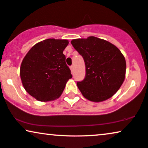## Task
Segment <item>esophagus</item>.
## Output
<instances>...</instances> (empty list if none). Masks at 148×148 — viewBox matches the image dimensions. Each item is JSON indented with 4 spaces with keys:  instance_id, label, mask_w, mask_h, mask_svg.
Listing matches in <instances>:
<instances>
[{
    "instance_id": "34e87169",
    "label": "esophagus",
    "mask_w": 148,
    "mask_h": 148,
    "mask_svg": "<svg viewBox=\"0 0 148 148\" xmlns=\"http://www.w3.org/2000/svg\"><path fill=\"white\" fill-rule=\"evenodd\" d=\"M70 70H71V72H72V73H73V72H74V65H72V66H70Z\"/></svg>"
}]
</instances>
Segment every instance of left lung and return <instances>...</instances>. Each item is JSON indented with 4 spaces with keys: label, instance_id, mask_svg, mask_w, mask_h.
<instances>
[{
    "label": "left lung",
    "instance_id": "obj_1",
    "mask_svg": "<svg viewBox=\"0 0 148 148\" xmlns=\"http://www.w3.org/2000/svg\"><path fill=\"white\" fill-rule=\"evenodd\" d=\"M71 44L85 63V78L77 82L83 96L96 102L111 98L126 75V60L120 50L111 43L93 36L73 40Z\"/></svg>",
    "mask_w": 148,
    "mask_h": 148
}]
</instances>
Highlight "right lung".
Returning <instances> with one entry per match:
<instances>
[{"label":"right lung","mask_w":148,"mask_h":148,"mask_svg":"<svg viewBox=\"0 0 148 148\" xmlns=\"http://www.w3.org/2000/svg\"><path fill=\"white\" fill-rule=\"evenodd\" d=\"M69 42L47 39L30 49L20 66V78L28 93L39 101H51L62 94L72 77L63 52Z\"/></svg>","instance_id":"1"}]
</instances>
